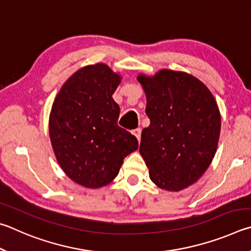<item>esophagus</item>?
Masks as SVG:
<instances>
[{"label": "esophagus", "instance_id": "34e87169", "mask_svg": "<svg viewBox=\"0 0 251 251\" xmlns=\"http://www.w3.org/2000/svg\"><path fill=\"white\" fill-rule=\"evenodd\" d=\"M132 134L138 139V141H140V139H141V129L138 128V129L132 130Z\"/></svg>", "mask_w": 251, "mask_h": 251}]
</instances>
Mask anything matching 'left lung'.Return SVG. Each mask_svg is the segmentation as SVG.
I'll return each instance as SVG.
<instances>
[{
    "instance_id": "obj_1",
    "label": "left lung",
    "mask_w": 251,
    "mask_h": 251,
    "mask_svg": "<svg viewBox=\"0 0 251 251\" xmlns=\"http://www.w3.org/2000/svg\"><path fill=\"white\" fill-rule=\"evenodd\" d=\"M150 126L143 129L140 153L151 181L178 192L199 181L212 163L221 133V112L200 79L184 72L161 69L140 74Z\"/></svg>"
}]
</instances>
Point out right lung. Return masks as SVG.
Returning <instances> with one entry per match:
<instances>
[{"label":"right lung","instance_id":"add662e5","mask_svg":"<svg viewBox=\"0 0 251 251\" xmlns=\"http://www.w3.org/2000/svg\"><path fill=\"white\" fill-rule=\"evenodd\" d=\"M121 76L98 63L77 70L61 86L51 105L50 137L66 175L87 188L112 182L138 140L117 125L120 108L113 92Z\"/></svg>","mask_w":251,"mask_h":251}]
</instances>
